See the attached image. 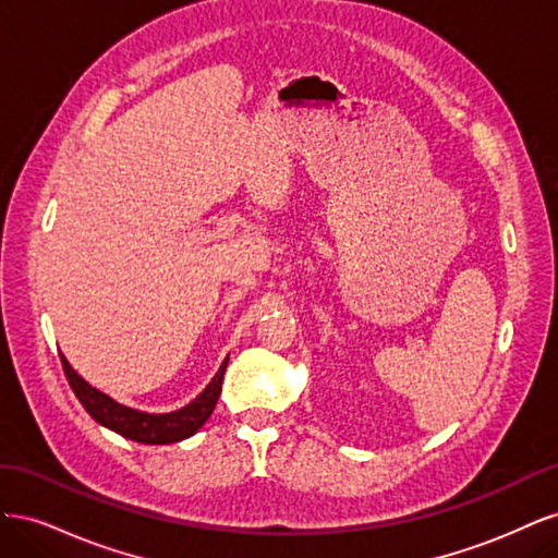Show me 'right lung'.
Returning <instances> with one entry per match:
<instances>
[{"label": "right lung", "mask_w": 558, "mask_h": 558, "mask_svg": "<svg viewBox=\"0 0 558 558\" xmlns=\"http://www.w3.org/2000/svg\"><path fill=\"white\" fill-rule=\"evenodd\" d=\"M60 361L72 391L76 393L78 402L86 408V412L97 421V424L142 445L181 442L185 437L195 435L202 426H205V421L211 416L216 408L218 396H221V384H223L226 365H228V359H226L221 367H218L216 377L207 384L205 391L185 404V408L167 412V414H148L142 410L125 408V404L116 402L107 393L97 391L95 386H90L81 375H76V369L62 356V353H60Z\"/></svg>", "instance_id": "obj_1"}]
</instances>
